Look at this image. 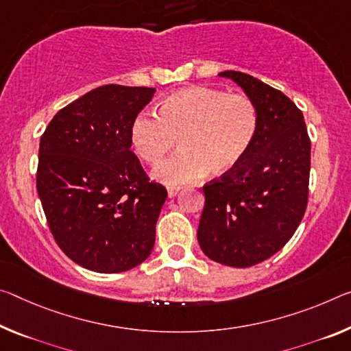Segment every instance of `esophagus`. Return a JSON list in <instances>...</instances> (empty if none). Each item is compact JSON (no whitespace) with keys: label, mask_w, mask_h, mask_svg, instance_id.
<instances>
[{"label":"esophagus","mask_w":351,"mask_h":351,"mask_svg":"<svg viewBox=\"0 0 351 351\" xmlns=\"http://www.w3.org/2000/svg\"><path fill=\"white\" fill-rule=\"evenodd\" d=\"M180 191H181V187H169V189H167V193H169L170 198H173V197L178 195V192H180Z\"/></svg>","instance_id":"34e87169"}]
</instances>
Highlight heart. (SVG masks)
<instances>
[{
	"label": "heart",
	"mask_w": 351,
	"mask_h": 351,
	"mask_svg": "<svg viewBox=\"0 0 351 351\" xmlns=\"http://www.w3.org/2000/svg\"><path fill=\"white\" fill-rule=\"evenodd\" d=\"M258 131V110L245 95L219 88L189 87L167 97L159 115L142 110L131 125L138 158L154 164L180 138L181 152L154 167L153 176L178 187L198 181L208 170L225 175L242 162Z\"/></svg>",
	"instance_id": "1"
}]
</instances>
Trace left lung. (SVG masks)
Instances as JSON below:
<instances>
[{"mask_svg": "<svg viewBox=\"0 0 351 351\" xmlns=\"http://www.w3.org/2000/svg\"><path fill=\"white\" fill-rule=\"evenodd\" d=\"M258 110V131L245 158L203 187L197 237L209 259L252 267L286 245L302 221L311 170L304 119L285 93L241 71H221Z\"/></svg>", "mask_w": 351, "mask_h": 351, "instance_id": "1", "label": "left lung"}]
</instances>
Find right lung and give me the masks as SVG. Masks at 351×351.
<instances>
[{
	"label": "right lung",
	"instance_id": "obj_1",
	"mask_svg": "<svg viewBox=\"0 0 351 351\" xmlns=\"http://www.w3.org/2000/svg\"><path fill=\"white\" fill-rule=\"evenodd\" d=\"M154 92L93 88L60 109L40 138L43 213L60 250L84 269L119 274L152 254L167 191L131 152V125Z\"/></svg>",
	"mask_w": 351,
	"mask_h": 351
}]
</instances>
